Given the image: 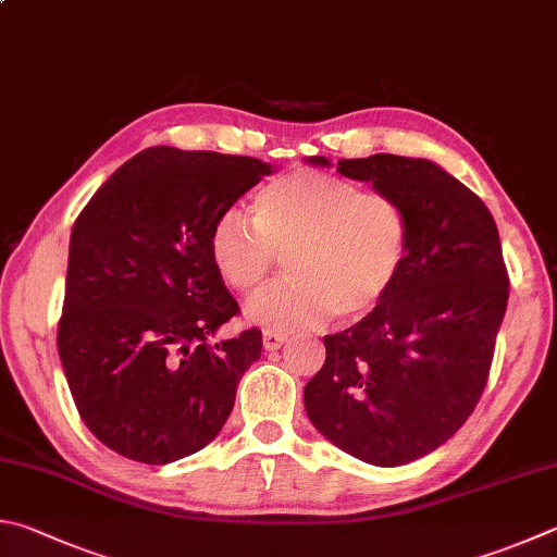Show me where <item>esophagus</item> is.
<instances>
[{
  "label": "esophagus",
  "mask_w": 557,
  "mask_h": 557,
  "mask_svg": "<svg viewBox=\"0 0 557 557\" xmlns=\"http://www.w3.org/2000/svg\"><path fill=\"white\" fill-rule=\"evenodd\" d=\"M287 343V336H282V333H265V336H262V346H265V350H277V348H282Z\"/></svg>",
  "instance_id": "obj_1"
}]
</instances>
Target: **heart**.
<instances>
[{"label": "heart", "mask_w": 557, "mask_h": 557, "mask_svg": "<svg viewBox=\"0 0 557 557\" xmlns=\"http://www.w3.org/2000/svg\"><path fill=\"white\" fill-rule=\"evenodd\" d=\"M252 226L238 211L216 219L209 260L238 295L256 292L275 256L289 280L246 307V319L270 333L311 329L336 313L352 321L377 309L397 285L409 256L407 211L392 195L362 191L352 180L295 170L250 199Z\"/></svg>", "instance_id": "b5f03b06"}]
</instances>
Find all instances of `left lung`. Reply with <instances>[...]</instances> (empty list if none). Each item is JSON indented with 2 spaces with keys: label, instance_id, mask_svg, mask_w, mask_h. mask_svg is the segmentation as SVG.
I'll return each mask as SVG.
<instances>
[{
  "label": "left lung",
  "instance_id": "obj_1",
  "mask_svg": "<svg viewBox=\"0 0 557 557\" xmlns=\"http://www.w3.org/2000/svg\"><path fill=\"white\" fill-rule=\"evenodd\" d=\"M309 165L331 168L323 156ZM409 219L407 265L356 326L323 336L326 362L305 387L309 421L352 458L397 468L443 446L478 407L509 301L490 209L426 158L338 160Z\"/></svg>",
  "mask_w": 557,
  "mask_h": 557
}]
</instances>
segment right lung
<instances>
[{
    "instance_id": "right-lung-1",
    "label": "right lung",
    "mask_w": 557,
    "mask_h": 557,
    "mask_svg": "<svg viewBox=\"0 0 557 557\" xmlns=\"http://www.w3.org/2000/svg\"><path fill=\"white\" fill-rule=\"evenodd\" d=\"M265 175L258 158L156 146L77 216L58 352L79 417L124 458L168 465L205 448L260 358L258 329L211 341L238 305L209 234Z\"/></svg>"
}]
</instances>
